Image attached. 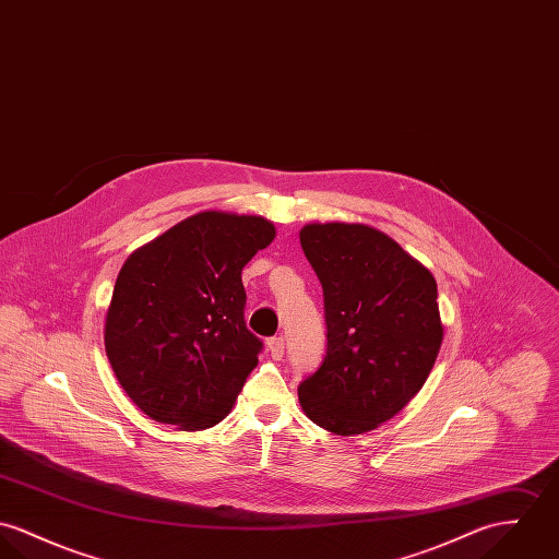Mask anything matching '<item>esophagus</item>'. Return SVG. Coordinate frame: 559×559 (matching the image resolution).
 Here are the masks:
<instances>
[{
    "mask_svg": "<svg viewBox=\"0 0 559 559\" xmlns=\"http://www.w3.org/2000/svg\"><path fill=\"white\" fill-rule=\"evenodd\" d=\"M267 352H270V356H272L274 360H281L283 354H285V341H283V336L270 338V341H267Z\"/></svg>",
    "mask_w": 559,
    "mask_h": 559,
    "instance_id": "obj_1",
    "label": "esophagus"
}]
</instances>
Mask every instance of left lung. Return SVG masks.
<instances>
[{
  "instance_id": "left-lung-1",
  "label": "left lung",
  "mask_w": 559,
  "mask_h": 559,
  "mask_svg": "<svg viewBox=\"0 0 559 559\" xmlns=\"http://www.w3.org/2000/svg\"><path fill=\"white\" fill-rule=\"evenodd\" d=\"M300 245L323 287L328 323V352L298 388L300 407L330 433H367L433 371L443 341L435 276L362 223H309Z\"/></svg>"
}]
</instances>
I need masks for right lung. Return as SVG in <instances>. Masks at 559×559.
Returning <instances> with one entry per match:
<instances>
[{
	"instance_id": "right-lung-1",
	"label": "right lung",
	"mask_w": 559,
	"mask_h": 559,
	"mask_svg": "<svg viewBox=\"0 0 559 559\" xmlns=\"http://www.w3.org/2000/svg\"><path fill=\"white\" fill-rule=\"evenodd\" d=\"M274 238L263 216L205 210L130 252L105 352L145 416L203 431L231 412L261 349L245 323L242 270Z\"/></svg>"
}]
</instances>
